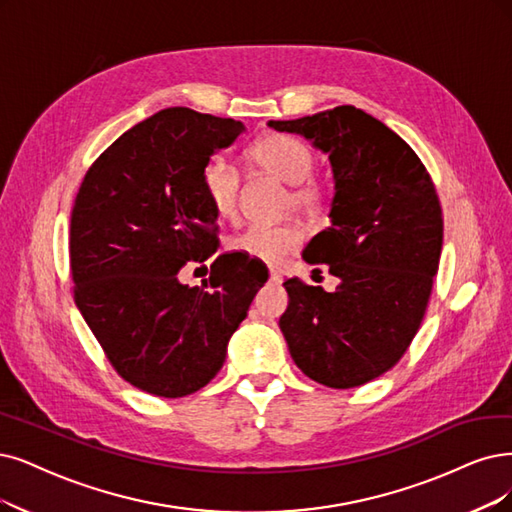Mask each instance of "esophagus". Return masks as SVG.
Here are the masks:
<instances>
[{"label":"esophagus","mask_w":512,"mask_h":512,"mask_svg":"<svg viewBox=\"0 0 512 512\" xmlns=\"http://www.w3.org/2000/svg\"><path fill=\"white\" fill-rule=\"evenodd\" d=\"M280 282H282V276L276 270H270V285H280Z\"/></svg>","instance_id":"1"}]
</instances>
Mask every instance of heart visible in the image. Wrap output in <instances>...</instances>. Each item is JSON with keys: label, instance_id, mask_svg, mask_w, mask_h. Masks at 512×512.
I'll return each instance as SVG.
<instances>
[{"label": "heart", "instance_id": "heart-1", "mask_svg": "<svg viewBox=\"0 0 512 512\" xmlns=\"http://www.w3.org/2000/svg\"><path fill=\"white\" fill-rule=\"evenodd\" d=\"M251 160L282 183L291 185L289 204L306 213H318L329 204L333 185L325 175H314L312 147L293 135H268L251 147ZM204 194L219 217H232L238 208L240 173L225 156H213L202 168ZM301 230L297 225H249L232 238L230 246L255 261L278 263L299 249Z\"/></svg>", "mask_w": 512, "mask_h": 512}]
</instances>
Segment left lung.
Returning <instances> with one entry per match:
<instances>
[{"label":"left lung","instance_id":"left-lung-1","mask_svg":"<svg viewBox=\"0 0 512 512\" xmlns=\"http://www.w3.org/2000/svg\"><path fill=\"white\" fill-rule=\"evenodd\" d=\"M329 154L331 225L304 251L325 263L333 293L289 278L280 331L295 365L329 388H356L401 361L418 333L439 270L443 213L418 154L363 109L342 105L270 120Z\"/></svg>","mask_w":512,"mask_h":512}]
</instances>
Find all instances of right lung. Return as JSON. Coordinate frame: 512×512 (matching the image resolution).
Here are the masks:
<instances>
[{"instance_id":"right-lung-1","label":"right lung","mask_w":512,"mask_h":512,"mask_svg":"<svg viewBox=\"0 0 512 512\" xmlns=\"http://www.w3.org/2000/svg\"><path fill=\"white\" fill-rule=\"evenodd\" d=\"M244 124L168 107L126 130L94 160L71 211L75 306L111 367L164 399L204 388L223 367L268 270L242 253L219 255L202 287L187 261L217 251V213L202 168Z\"/></svg>"}]
</instances>
